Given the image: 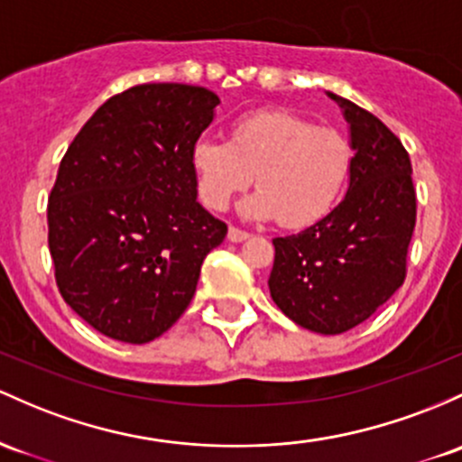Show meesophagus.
Here are the masks:
<instances>
[{
	"instance_id": "34e87169",
	"label": "esophagus",
	"mask_w": 462,
	"mask_h": 462,
	"mask_svg": "<svg viewBox=\"0 0 462 462\" xmlns=\"http://www.w3.org/2000/svg\"><path fill=\"white\" fill-rule=\"evenodd\" d=\"M247 236H250V235H247L245 230H239V227H235V226H230V230H227V239H230L232 243L245 241Z\"/></svg>"
}]
</instances>
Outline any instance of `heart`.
<instances>
[{"mask_svg": "<svg viewBox=\"0 0 462 462\" xmlns=\"http://www.w3.org/2000/svg\"><path fill=\"white\" fill-rule=\"evenodd\" d=\"M353 151L336 129L318 126L291 111H252L232 123L230 142L199 138L190 164L201 201L226 210L232 197L256 180L243 215L273 219L285 227L320 221L351 173Z\"/></svg>", "mask_w": 462, "mask_h": 462, "instance_id": "b5f03b06", "label": "heart"}]
</instances>
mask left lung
<instances>
[{"label":"left lung","mask_w":462,"mask_h":462,"mask_svg":"<svg viewBox=\"0 0 462 462\" xmlns=\"http://www.w3.org/2000/svg\"><path fill=\"white\" fill-rule=\"evenodd\" d=\"M327 94L351 125L348 190L324 219L273 239L267 285L289 320L337 336L368 320L403 285L417 192L402 140L371 111Z\"/></svg>","instance_id":"left-lung-1"}]
</instances>
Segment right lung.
Wrapping results in <instances>:
<instances>
[{"instance_id":"obj_1","label":"right lung","mask_w":462,"mask_h":462,"mask_svg":"<svg viewBox=\"0 0 462 462\" xmlns=\"http://www.w3.org/2000/svg\"><path fill=\"white\" fill-rule=\"evenodd\" d=\"M217 105L195 85H135L96 109L60 160L48 199L54 278L103 336L146 344L169 331L226 239L197 201L190 164Z\"/></svg>"}]
</instances>
